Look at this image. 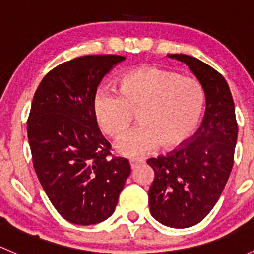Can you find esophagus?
Listing matches in <instances>:
<instances>
[{
  "instance_id": "esophagus-1",
  "label": "esophagus",
  "mask_w": 254,
  "mask_h": 254,
  "mask_svg": "<svg viewBox=\"0 0 254 254\" xmlns=\"http://www.w3.org/2000/svg\"><path fill=\"white\" fill-rule=\"evenodd\" d=\"M142 162L143 161L141 160V158H131V160H130V167L135 168L137 165H139V163H142Z\"/></svg>"
}]
</instances>
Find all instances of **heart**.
Instances as JSON below:
<instances>
[{"label":"heart","mask_w":254,"mask_h":254,"mask_svg":"<svg viewBox=\"0 0 254 254\" xmlns=\"http://www.w3.org/2000/svg\"><path fill=\"white\" fill-rule=\"evenodd\" d=\"M204 104L203 88L195 79L150 66L123 75L119 93L97 89L92 107L98 127L111 137L120 136L137 112L140 125L120 137L115 147L125 156H145L161 145H184L200 123Z\"/></svg>","instance_id":"heart-1"}]
</instances>
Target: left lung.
<instances>
[{"label":"left lung","mask_w":254,"mask_h":254,"mask_svg":"<svg viewBox=\"0 0 254 254\" xmlns=\"http://www.w3.org/2000/svg\"><path fill=\"white\" fill-rule=\"evenodd\" d=\"M186 64L205 93V115L196 134L166 156L147 160L155 171L148 190L151 215L168 227L199 224L219 200L234 166L238 127L226 79L193 56L171 54Z\"/></svg>","instance_id":"left-lung-1"}]
</instances>
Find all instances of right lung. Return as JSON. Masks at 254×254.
<instances>
[{"mask_svg": "<svg viewBox=\"0 0 254 254\" xmlns=\"http://www.w3.org/2000/svg\"><path fill=\"white\" fill-rule=\"evenodd\" d=\"M119 55H86L56 66L32 102L27 132L33 166L59 214L77 225L114 212L130 175L127 158L109 157L111 143L93 115V96Z\"/></svg>", "mask_w": 254, "mask_h": 254, "instance_id": "right-lung-1", "label": "right lung"}]
</instances>
